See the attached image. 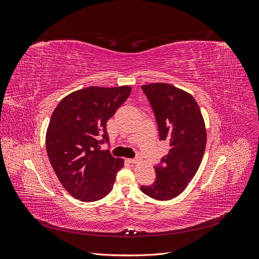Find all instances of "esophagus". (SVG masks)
I'll return each mask as SVG.
<instances>
[{
    "label": "esophagus",
    "mask_w": 259,
    "mask_h": 259,
    "mask_svg": "<svg viewBox=\"0 0 259 259\" xmlns=\"http://www.w3.org/2000/svg\"><path fill=\"white\" fill-rule=\"evenodd\" d=\"M128 162H130L131 164H136V163H138V160H137V159H130Z\"/></svg>",
    "instance_id": "1"
}]
</instances>
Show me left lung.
<instances>
[{
  "instance_id": "obj_1",
  "label": "left lung",
  "mask_w": 259,
  "mask_h": 259,
  "mask_svg": "<svg viewBox=\"0 0 259 259\" xmlns=\"http://www.w3.org/2000/svg\"><path fill=\"white\" fill-rule=\"evenodd\" d=\"M155 114L160 139L168 153L154 166L155 182L142 186L148 197L167 201L182 193L194 177L206 146V128L200 107L192 95L167 83L142 85Z\"/></svg>"
}]
</instances>
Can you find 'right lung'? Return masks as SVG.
Listing matches in <instances>:
<instances>
[{
    "label": "right lung",
    "instance_id": "add662e5",
    "mask_svg": "<svg viewBox=\"0 0 259 259\" xmlns=\"http://www.w3.org/2000/svg\"><path fill=\"white\" fill-rule=\"evenodd\" d=\"M132 91L91 86L72 92L55 108L46 131V150L59 182L73 198L94 202L112 190L124 160L100 150L108 142L107 121ZM103 137L104 141L99 139Z\"/></svg>",
    "mask_w": 259,
    "mask_h": 259
}]
</instances>
